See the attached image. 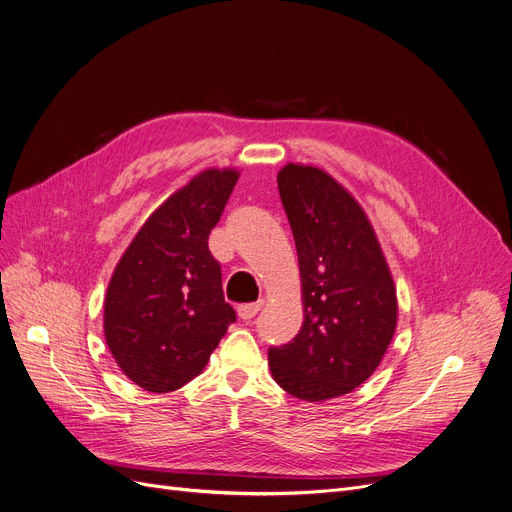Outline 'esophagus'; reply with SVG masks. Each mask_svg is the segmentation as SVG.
<instances>
[{"label":"esophagus","instance_id":"1","mask_svg":"<svg viewBox=\"0 0 512 512\" xmlns=\"http://www.w3.org/2000/svg\"><path fill=\"white\" fill-rule=\"evenodd\" d=\"M262 304H264L262 299H258V302H254V304H242V306H237V314L242 320H252L260 312Z\"/></svg>","mask_w":512,"mask_h":512}]
</instances>
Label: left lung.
I'll list each match as a JSON object with an SVG mask.
<instances>
[{"label": "left lung", "mask_w": 512, "mask_h": 512, "mask_svg": "<svg viewBox=\"0 0 512 512\" xmlns=\"http://www.w3.org/2000/svg\"><path fill=\"white\" fill-rule=\"evenodd\" d=\"M277 184L297 248L304 322L289 343L268 349V366L289 395L326 401L378 368L397 326L395 285L362 206L333 177L289 163Z\"/></svg>", "instance_id": "left-lung-1"}]
</instances>
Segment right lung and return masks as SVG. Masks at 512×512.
Returning <instances> with one entry per match:
<instances>
[{"label": "right lung", "instance_id": "add662e5", "mask_svg": "<svg viewBox=\"0 0 512 512\" xmlns=\"http://www.w3.org/2000/svg\"><path fill=\"white\" fill-rule=\"evenodd\" d=\"M237 177L233 169L196 175L148 217L115 266L105 339L117 366L150 393L198 376L237 318L208 250Z\"/></svg>", "mask_w": 512, "mask_h": 512}]
</instances>
